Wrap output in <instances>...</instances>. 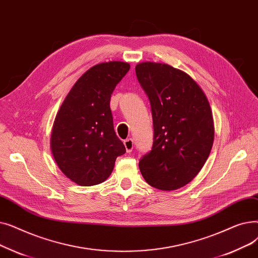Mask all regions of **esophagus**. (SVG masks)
Wrapping results in <instances>:
<instances>
[{"label":"esophagus","instance_id":"1","mask_svg":"<svg viewBox=\"0 0 258 258\" xmlns=\"http://www.w3.org/2000/svg\"><path fill=\"white\" fill-rule=\"evenodd\" d=\"M123 143H124L126 152L127 153H132L133 148H134V141H133V139H126Z\"/></svg>","mask_w":258,"mask_h":258}]
</instances>
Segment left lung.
<instances>
[{
  "mask_svg": "<svg viewBox=\"0 0 258 258\" xmlns=\"http://www.w3.org/2000/svg\"><path fill=\"white\" fill-rule=\"evenodd\" d=\"M152 106L154 143L139 168L160 190L190 182L207 161L214 140L212 111L197 81L182 70L144 61L135 68Z\"/></svg>",
  "mask_w": 258,
  "mask_h": 258,
  "instance_id": "obj_1",
  "label": "left lung"
}]
</instances>
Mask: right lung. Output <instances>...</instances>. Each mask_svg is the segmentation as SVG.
Instances as JSON below:
<instances>
[{
	"mask_svg": "<svg viewBox=\"0 0 258 258\" xmlns=\"http://www.w3.org/2000/svg\"><path fill=\"white\" fill-rule=\"evenodd\" d=\"M130 63L108 61L84 73L68 93L54 120L51 151L61 172L80 186L97 185L112 173L125 147L116 136L111 96Z\"/></svg>",
	"mask_w": 258,
	"mask_h": 258,
	"instance_id": "right-lung-1",
	"label": "right lung"
}]
</instances>
